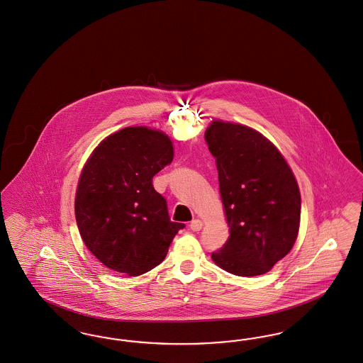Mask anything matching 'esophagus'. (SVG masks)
<instances>
[{
	"mask_svg": "<svg viewBox=\"0 0 363 363\" xmlns=\"http://www.w3.org/2000/svg\"><path fill=\"white\" fill-rule=\"evenodd\" d=\"M189 229L192 232H199L202 229V222L199 221V220H194V221L189 223Z\"/></svg>",
	"mask_w": 363,
	"mask_h": 363,
	"instance_id": "1",
	"label": "esophagus"
}]
</instances>
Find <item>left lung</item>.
<instances>
[{"instance_id":"left-lung-1","label":"left lung","mask_w":363,"mask_h":363,"mask_svg":"<svg viewBox=\"0 0 363 363\" xmlns=\"http://www.w3.org/2000/svg\"><path fill=\"white\" fill-rule=\"evenodd\" d=\"M205 141L216 158L230 236L213 260L238 277L266 274L293 248L301 195L278 149L250 127L213 122Z\"/></svg>"}]
</instances>
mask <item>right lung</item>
<instances>
[{
  "instance_id": "obj_1",
  "label": "right lung",
  "mask_w": 363,
  "mask_h": 363,
  "mask_svg": "<svg viewBox=\"0 0 363 363\" xmlns=\"http://www.w3.org/2000/svg\"><path fill=\"white\" fill-rule=\"evenodd\" d=\"M174 160L171 140L146 127H126L101 142L86 161L76 192V221L88 250L106 266L141 275L158 266L184 223L172 222L153 176Z\"/></svg>"
}]
</instances>
